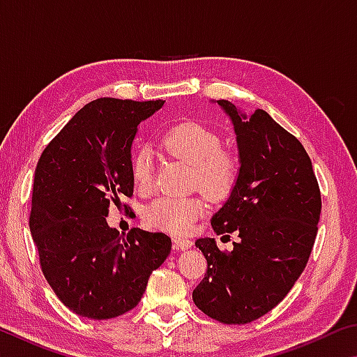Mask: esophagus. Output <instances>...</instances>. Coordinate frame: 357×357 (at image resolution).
<instances>
[{"label": "esophagus", "mask_w": 357, "mask_h": 357, "mask_svg": "<svg viewBox=\"0 0 357 357\" xmlns=\"http://www.w3.org/2000/svg\"><path fill=\"white\" fill-rule=\"evenodd\" d=\"M173 243H174V249L176 250H185V249H190L192 247V241L190 239H187V238H181V236H176L173 239Z\"/></svg>", "instance_id": "obj_1"}]
</instances>
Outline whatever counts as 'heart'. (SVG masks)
Masks as SVG:
<instances>
[{"label": "heart", "mask_w": 357, "mask_h": 357, "mask_svg": "<svg viewBox=\"0 0 357 357\" xmlns=\"http://www.w3.org/2000/svg\"><path fill=\"white\" fill-rule=\"evenodd\" d=\"M162 148L168 154L185 160L193 168L192 184L213 200L227 197L238 178V160L229 149H223L220 137L202 123L185 121L174 124L162 135ZM132 176L138 190L149 192L154 184V159L148 148L132 159ZM200 197L164 195L146 206L144 220L157 228L185 233L204 213Z\"/></svg>", "instance_id": "obj_1"}]
</instances>
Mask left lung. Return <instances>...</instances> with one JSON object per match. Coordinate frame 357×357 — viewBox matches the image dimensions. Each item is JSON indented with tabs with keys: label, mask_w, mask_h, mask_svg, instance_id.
<instances>
[{
	"label": "left lung",
	"mask_w": 357,
	"mask_h": 357,
	"mask_svg": "<svg viewBox=\"0 0 357 357\" xmlns=\"http://www.w3.org/2000/svg\"><path fill=\"white\" fill-rule=\"evenodd\" d=\"M231 119L239 174L227 203L211 219L214 233H236L233 250L213 238L195 245L208 271L192 298L223 324H245L280 304L293 288L315 244L321 193L301 142L264 110L249 118L228 100H217Z\"/></svg>",
	"instance_id": "obj_1"
}]
</instances>
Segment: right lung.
<instances>
[{
    "instance_id": "add662e5",
    "label": "right lung",
    "mask_w": 357,
    "mask_h": 357,
    "mask_svg": "<svg viewBox=\"0 0 357 357\" xmlns=\"http://www.w3.org/2000/svg\"><path fill=\"white\" fill-rule=\"evenodd\" d=\"M164 102H89L36 167L29 229L40 269L58 299L80 317L108 319L134 309L172 250L165 233L132 228L123 238L105 220L108 209L134 193L132 142L138 124Z\"/></svg>"
}]
</instances>
